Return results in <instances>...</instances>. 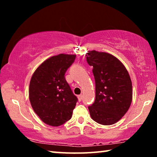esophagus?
I'll use <instances>...</instances> for the list:
<instances>
[{
	"mask_svg": "<svg viewBox=\"0 0 157 157\" xmlns=\"http://www.w3.org/2000/svg\"><path fill=\"white\" fill-rule=\"evenodd\" d=\"M82 95H79L78 96V100H79V101H81L82 100Z\"/></svg>",
	"mask_w": 157,
	"mask_h": 157,
	"instance_id": "esophagus-1",
	"label": "esophagus"
}]
</instances>
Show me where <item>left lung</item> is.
<instances>
[{
	"label": "left lung",
	"instance_id": "8db88e82",
	"mask_svg": "<svg viewBox=\"0 0 157 157\" xmlns=\"http://www.w3.org/2000/svg\"><path fill=\"white\" fill-rule=\"evenodd\" d=\"M87 63L93 66L95 99L88 107L91 118L103 125L121 120L132 100V81L120 60L107 52L89 51Z\"/></svg>",
	"mask_w": 157,
	"mask_h": 157
}]
</instances>
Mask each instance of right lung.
Returning a JSON list of instances; mask_svg holds the SVG:
<instances>
[{
	"label": "right lung",
	"instance_id": "right-lung-1",
	"mask_svg": "<svg viewBox=\"0 0 157 157\" xmlns=\"http://www.w3.org/2000/svg\"><path fill=\"white\" fill-rule=\"evenodd\" d=\"M75 55L50 57L34 71L29 87V98L34 112L51 126L70 120L78 102L66 82L65 73L75 59Z\"/></svg>",
	"mask_w": 157,
	"mask_h": 157
}]
</instances>
